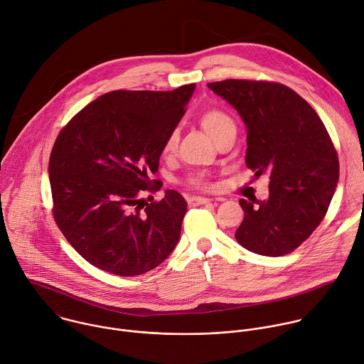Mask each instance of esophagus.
<instances>
[{"label":"esophagus","instance_id":"obj_1","mask_svg":"<svg viewBox=\"0 0 364 364\" xmlns=\"http://www.w3.org/2000/svg\"><path fill=\"white\" fill-rule=\"evenodd\" d=\"M212 199L209 198H202V196H192L188 199V203L191 205H205V203H209Z\"/></svg>","mask_w":364,"mask_h":364}]
</instances>
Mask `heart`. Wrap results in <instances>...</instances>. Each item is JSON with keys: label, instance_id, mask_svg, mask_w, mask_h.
Here are the masks:
<instances>
[{"label": "heart", "instance_id": "b5f03b06", "mask_svg": "<svg viewBox=\"0 0 364 364\" xmlns=\"http://www.w3.org/2000/svg\"><path fill=\"white\" fill-rule=\"evenodd\" d=\"M199 123L200 126L203 127V130L213 139V141L220 140L224 134H227L228 132L231 130H237L235 129V123L234 120L224 112L221 110H209V112H205L200 117H199ZM176 144H178V133L176 132H172L165 143H164V149H162V154L165 156L168 155H172L175 151H176ZM191 183L193 186H198V188H206L208 183L206 181L202 178V176H193L191 179Z\"/></svg>", "mask_w": 364, "mask_h": 364}]
</instances>
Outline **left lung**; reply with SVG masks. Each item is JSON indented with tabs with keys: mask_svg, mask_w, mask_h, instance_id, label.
Returning <instances> with one entry per match:
<instances>
[{
	"mask_svg": "<svg viewBox=\"0 0 364 364\" xmlns=\"http://www.w3.org/2000/svg\"><path fill=\"white\" fill-rule=\"evenodd\" d=\"M208 87L227 100L247 127L245 164L269 178L265 200L241 199L235 232L248 251L281 257L320 225L338 182V158L316 110L284 85L224 80Z\"/></svg>",
	"mask_w": 364,
	"mask_h": 364,
	"instance_id": "obj_1",
	"label": "left lung"
}]
</instances>
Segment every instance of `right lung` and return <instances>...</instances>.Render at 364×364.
I'll return each mask as SVG.
<instances>
[{"label":"right lung","mask_w":364,"mask_h":364,"mask_svg":"<svg viewBox=\"0 0 364 364\" xmlns=\"http://www.w3.org/2000/svg\"><path fill=\"white\" fill-rule=\"evenodd\" d=\"M195 87L106 93L57 136L48 162L53 215L92 265L120 277L140 275L175 250L186 200L168 189L162 200L148 203L140 191L151 186L164 143Z\"/></svg>","instance_id":"obj_1"}]
</instances>
